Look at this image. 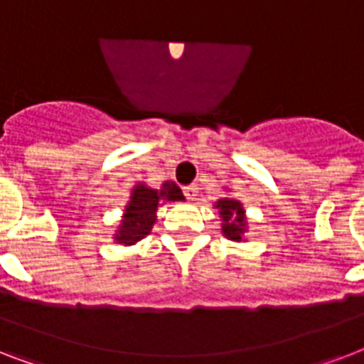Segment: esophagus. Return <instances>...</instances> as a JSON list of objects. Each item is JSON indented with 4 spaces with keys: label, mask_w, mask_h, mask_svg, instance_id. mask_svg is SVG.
<instances>
[{
    "label": "esophagus",
    "mask_w": 364,
    "mask_h": 364,
    "mask_svg": "<svg viewBox=\"0 0 364 364\" xmlns=\"http://www.w3.org/2000/svg\"><path fill=\"white\" fill-rule=\"evenodd\" d=\"M185 196H187V200H196V196H198V187L196 185H188V187H185Z\"/></svg>",
    "instance_id": "34e87169"
}]
</instances>
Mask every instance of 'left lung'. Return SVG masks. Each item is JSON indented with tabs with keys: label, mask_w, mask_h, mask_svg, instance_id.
<instances>
[{
	"label": "left lung",
	"mask_w": 364,
	"mask_h": 364,
	"mask_svg": "<svg viewBox=\"0 0 364 364\" xmlns=\"http://www.w3.org/2000/svg\"><path fill=\"white\" fill-rule=\"evenodd\" d=\"M217 215L221 219V232L232 242H245V232L249 230V221L240 200L225 196L213 204Z\"/></svg>",
	"instance_id": "left-lung-1"
}]
</instances>
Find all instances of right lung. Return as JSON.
Here are the masks:
<instances>
[{
	"label": "right lung",
	"instance_id": "add662e5",
	"mask_svg": "<svg viewBox=\"0 0 364 364\" xmlns=\"http://www.w3.org/2000/svg\"><path fill=\"white\" fill-rule=\"evenodd\" d=\"M181 188L173 181H164L160 188H151L145 183H136L130 191V198L126 202L122 217L119 221L113 242L124 247L136 245L147 234H151L156 223V210L168 202H183Z\"/></svg>",
	"mask_w": 364,
	"mask_h": 364
}]
</instances>
